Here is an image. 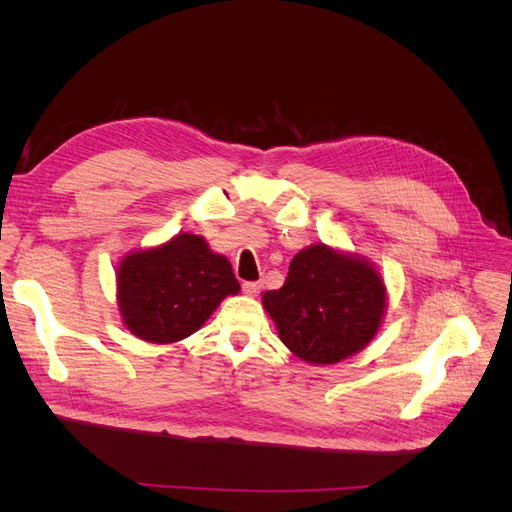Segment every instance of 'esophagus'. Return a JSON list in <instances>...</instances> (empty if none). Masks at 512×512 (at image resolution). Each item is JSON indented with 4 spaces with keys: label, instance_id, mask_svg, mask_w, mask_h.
I'll list each match as a JSON object with an SVG mask.
<instances>
[{
    "label": "esophagus",
    "instance_id": "34e87169",
    "mask_svg": "<svg viewBox=\"0 0 512 512\" xmlns=\"http://www.w3.org/2000/svg\"><path fill=\"white\" fill-rule=\"evenodd\" d=\"M262 290V284L260 282H245L243 284V292L250 294V297H256V294Z\"/></svg>",
    "mask_w": 512,
    "mask_h": 512
}]
</instances>
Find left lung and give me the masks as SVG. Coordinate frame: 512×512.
<instances>
[{
    "label": "left lung",
    "mask_w": 512,
    "mask_h": 512,
    "mask_svg": "<svg viewBox=\"0 0 512 512\" xmlns=\"http://www.w3.org/2000/svg\"><path fill=\"white\" fill-rule=\"evenodd\" d=\"M284 346L312 365H333L361 352L378 333L386 288L359 254L314 243L292 258L280 290L262 294Z\"/></svg>",
    "instance_id": "8db88e82"
}]
</instances>
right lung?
<instances>
[{"label":"right lung","instance_id":"1","mask_svg":"<svg viewBox=\"0 0 512 512\" xmlns=\"http://www.w3.org/2000/svg\"><path fill=\"white\" fill-rule=\"evenodd\" d=\"M241 290L228 258L192 232L136 250L117 265V305L143 342L175 344L196 333L218 305Z\"/></svg>","mask_w":512,"mask_h":512}]
</instances>
